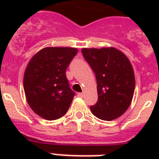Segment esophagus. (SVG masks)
I'll list each match as a JSON object with an SVG mask.
<instances>
[{
  "label": "esophagus",
  "mask_w": 159,
  "mask_h": 159,
  "mask_svg": "<svg viewBox=\"0 0 159 159\" xmlns=\"http://www.w3.org/2000/svg\"><path fill=\"white\" fill-rule=\"evenodd\" d=\"M79 97H83V93H78V94H77Z\"/></svg>",
  "instance_id": "obj_1"
}]
</instances>
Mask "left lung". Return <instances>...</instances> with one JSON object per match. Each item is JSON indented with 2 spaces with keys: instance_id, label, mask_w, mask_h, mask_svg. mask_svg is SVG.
I'll return each mask as SVG.
<instances>
[{
  "instance_id": "1",
  "label": "left lung",
  "mask_w": 159,
  "mask_h": 159,
  "mask_svg": "<svg viewBox=\"0 0 159 159\" xmlns=\"http://www.w3.org/2000/svg\"><path fill=\"white\" fill-rule=\"evenodd\" d=\"M82 52L96 76L98 101L90 110L101 120L116 119L133 99L135 79L131 63L115 48H83Z\"/></svg>"
}]
</instances>
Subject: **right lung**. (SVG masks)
I'll list each match as a JSON object with an SVG mask.
<instances>
[{"mask_svg":"<svg viewBox=\"0 0 159 159\" xmlns=\"http://www.w3.org/2000/svg\"><path fill=\"white\" fill-rule=\"evenodd\" d=\"M77 51L75 48L48 47L30 60L24 75V89L30 107L42 118L58 119L69 109L75 93L66 70Z\"/></svg>","mask_w":159,"mask_h":159,"instance_id":"add662e5","label":"right lung"}]
</instances>
